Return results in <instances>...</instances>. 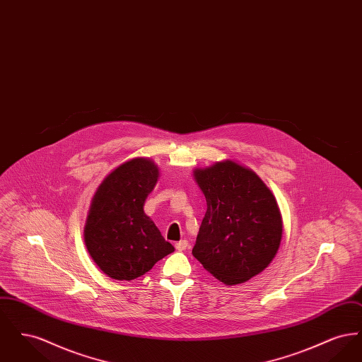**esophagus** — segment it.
<instances>
[{
	"label": "esophagus",
	"mask_w": 362,
	"mask_h": 362,
	"mask_svg": "<svg viewBox=\"0 0 362 362\" xmlns=\"http://www.w3.org/2000/svg\"><path fill=\"white\" fill-rule=\"evenodd\" d=\"M187 247H189V241L187 240L177 241V243L175 244V248H176L177 251H185Z\"/></svg>",
	"instance_id": "34e87169"
}]
</instances>
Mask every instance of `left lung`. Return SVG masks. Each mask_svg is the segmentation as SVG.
<instances>
[{
    "label": "left lung",
    "mask_w": 362,
    "mask_h": 362,
    "mask_svg": "<svg viewBox=\"0 0 362 362\" xmlns=\"http://www.w3.org/2000/svg\"><path fill=\"white\" fill-rule=\"evenodd\" d=\"M192 175L207 205L192 255L228 286L247 282L276 258L282 240L276 197L235 160L195 168Z\"/></svg>",
    "instance_id": "1"
}]
</instances>
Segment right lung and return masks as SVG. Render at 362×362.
I'll return each instance as SVG.
<instances>
[{"label": "right lung", "instance_id": "obj_1", "mask_svg": "<svg viewBox=\"0 0 362 362\" xmlns=\"http://www.w3.org/2000/svg\"><path fill=\"white\" fill-rule=\"evenodd\" d=\"M160 170L148 157L130 158L103 179L86 216V250L105 276L132 281L175 251L144 211Z\"/></svg>", "mask_w": 362, "mask_h": 362}]
</instances>
